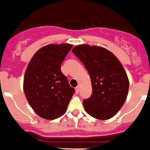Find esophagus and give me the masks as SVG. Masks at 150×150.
Returning <instances> with one entry per match:
<instances>
[{
    "instance_id": "obj_1",
    "label": "esophagus",
    "mask_w": 150,
    "mask_h": 150,
    "mask_svg": "<svg viewBox=\"0 0 150 150\" xmlns=\"http://www.w3.org/2000/svg\"><path fill=\"white\" fill-rule=\"evenodd\" d=\"M75 90H76V94H79V90H80V87H79V86H78L77 87L75 88Z\"/></svg>"
}]
</instances>
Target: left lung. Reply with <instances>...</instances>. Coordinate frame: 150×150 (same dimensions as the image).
I'll use <instances>...</instances> for the list:
<instances>
[{"instance_id": "obj_1", "label": "left lung", "mask_w": 150, "mask_h": 150, "mask_svg": "<svg viewBox=\"0 0 150 150\" xmlns=\"http://www.w3.org/2000/svg\"><path fill=\"white\" fill-rule=\"evenodd\" d=\"M72 52L84 64L91 77V96L83 101L86 112L97 120H108L121 108L129 82L120 62L100 46L79 45Z\"/></svg>"}]
</instances>
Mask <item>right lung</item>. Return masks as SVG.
I'll use <instances>...</instances> for the list:
<instances>
[{
    "mask_svg": "<svg viewBox=\"0 0 150 150\" xmlns=\"http://www.w3.org/2000/svg\"><path fill=\"white\" fill-rule=\"evenodd\" d=\"M73 45L50 44L40 48L26 69L24 91L30 106L39 117L54 120L66 112L74 88L61 71L62 62Z\"/></svg>",
    "mask_w": 150,
    "mask_h": 150,
    "instance_id": "add662e5",
    "label": "right lung"
}]
</instances>
